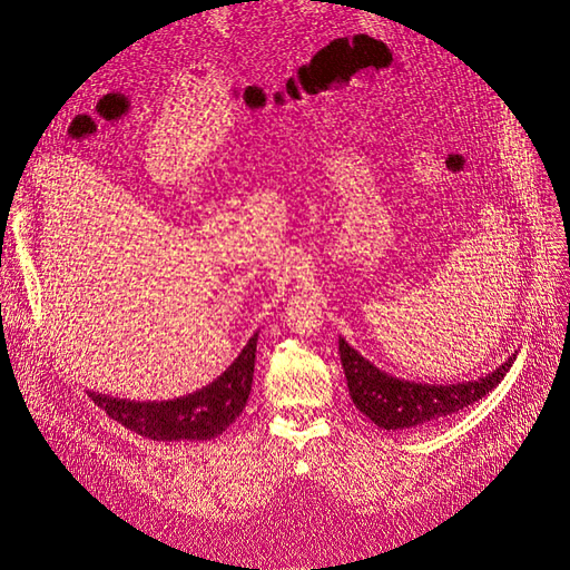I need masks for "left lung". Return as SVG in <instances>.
<instances>
[{
	"label": "left lung",
	"mask_w": 570,
	"mask_h": 570,
	"mask_svg": "<svg viewBox=\"0 0 570 570\" xmlns=\"http://www.w3.org/2000/svg\"><path fill=\"white\" fill-rule=\"evenodd\" d=\"M338 353L355 407L383 431L429 426L456 414L459 410L485 397L507 376L509 366L517 360V355H511L498 370L481 376L479 381L438 385L385 374L343 338H338Z\"/></svg>",
	"instance_id": "left-lung-1"
}]
</instances>
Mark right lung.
<instances>
[{"mask_svg":"<svg viewBox=\"0 0 570 570\" xmlns=\"http://www.w3.org/2000/svg\"><path fill=\"white\" fill-rule=\"evenodd\" d=\"M255 345H258V334L250 336L242 355L229 364V370L223 376H217L206 389L185 397L135 402L95 391H87V395L108 416L116 419L118 424L144 438L163 440V443H173V440H210L227 431L246 407L253 383Z\"/></svg>","mask_w":570,"mask_h":570,"instance_id":"right-lung-1","label":"right lung"}]
</instances>
